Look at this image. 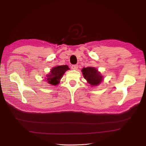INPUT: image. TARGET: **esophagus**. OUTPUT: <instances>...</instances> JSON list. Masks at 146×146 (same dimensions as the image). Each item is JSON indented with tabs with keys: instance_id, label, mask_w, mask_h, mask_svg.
Masks as SVG:
<instances>
[{
	"instance_id": "1",
	"label": "esophagus",
	"mask_w": 146,
	"mask_h": 146,
	"mask_svg": "<svg viewBox=\"0 0 146 146\" xmlns=\"http://www.w3.org/2000/svg\"><path fill=\"white\" fill-rule=\"evenodd\" d=\"M78 68V64H73L71 66V69L72 70H77Z\"/></svg>"
}]
</instances>
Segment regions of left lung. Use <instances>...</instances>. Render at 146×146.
I'll use <instances>...</instances> for the list:
<instances>
[{
	"label": "left lung",
	"instance_id": "left-lung-1",
	"mask_svg": "<svg viewBox=\"0 0 146 146\" xmlns=\"http://www.w3.org/2000/svg\"><path fill=\"white\" fill-rule=\"evenodd\" d=\"M82 71L83 77L92 86L99 85L103 80L101 73L94 67L83 68Z\"/></svg>",
	"mask_w": 146,
	"mask_h": 146
}]
</instances>
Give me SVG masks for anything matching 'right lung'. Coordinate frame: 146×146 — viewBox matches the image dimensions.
<instances>
[{"label":"right lung","mask_w":146,"mask_h":146,"mask_svg":"<svg viewBox=\"0 0 146 146\" xmlns=\"http://www.w3.org/2000/svg\"><path fill=\"white\" fill-rule=\"evenodd\" d=\"M68 65H61L52 68L50 73L46 75L45 80L52 85H56L60 83V80L64 74L65 71L69 70Z\"/></svg>","instance_id":"1"}]
</instances>
